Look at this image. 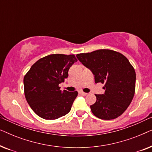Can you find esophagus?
I'll return each mask as SVG.
<instances>
[{"label":"esophagus","mask_w":152,"mask_h":152,"mask_svg":"<svg viewBox=\"0 0 152 152\" xmlns=\"http://www.w3.org/2000/svg\"><path fill=\"white\" fill-rule=\"evenodd\" d=\"M80 94L82 95H86L87 93L83 92V91H80Z\"/></svg>","instance_id":"34e87169"}]
</instances>
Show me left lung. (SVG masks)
<instances>
[{
    "label": "left lung",
    "instance_id": "left-lung-1",
    "mask_svg": "<svg viewBox=\"0 0 152 152\" xmlns=\"http://www.w3.org/2000/svg\"><path fill=\"white\" fill-rule=\"evenodd\" d=\"M76 56L92 71L95 83L104 84V93L95 94L97 100L90 107L93 115L102 120L121 115L132 102L136 89V72L127 58L108 49Z\"/></svg>",
    "mask_w": 152,
    "mask_h": 152
}]
</instances>
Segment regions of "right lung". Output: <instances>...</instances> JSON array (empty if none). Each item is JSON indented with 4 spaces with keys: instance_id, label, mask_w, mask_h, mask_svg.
Returning a JSON list of instances; mask_svg holds the SVG:
<instances>
[{
    "instance_id": "add662e5",
    "label": "right lung",
    "mask_w": 152,
    "mask_h": 152,
    "mask_svg": "<svg viewBox=\"0 0 152 152\" xmlns=\"http://www.w3.org/2000/svg\"><path fill=\"white\" fill-rule=\"evenodd\" d=\"M77 59L74 55L53 54L41 58L24 76L25 97L32 111L45 120H55L69 113L77 91L60 90Z\"/></svg>"
}]
</instances>
